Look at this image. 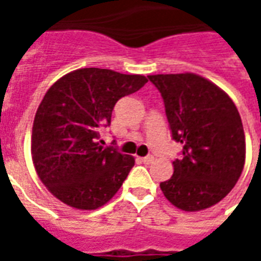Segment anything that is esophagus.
<instances>
[{"instance_id":"1","label":"esophagus","mask_w":261,"mask_h":261,"mask_svg":"<svg viewBox=\"0 0 261 261\" xmlns=\"http://www.w3.org/2000/svg\"><path fill=\"white\" fill-rule=\"evenodd\" d=\"M141 161L144 162V164H152L153 162V156L152 155H148V156H144V158H141Z\"/></svg>"}]
</instances>
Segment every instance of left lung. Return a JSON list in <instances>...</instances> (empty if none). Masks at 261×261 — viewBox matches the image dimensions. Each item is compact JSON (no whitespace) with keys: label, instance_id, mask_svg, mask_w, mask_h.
Wrapping results in <instances>:
<instances>
[{"label":"left lung","instance_id":"obj_1","mask_svg":"<svg viewBox=\"0 0 261 261\" xmlns=\"http://www.w3.org/2000/svg\"><path fill=\"white\" fill-rule=\"evenodd\" d=\"M165 103L172 138L183 144L164 196L183 211H201L233 189L245 166L241 116L226 93L200 75H148Z\"/></svg>","mask_w":261,"mask_h":261}]
</instances>
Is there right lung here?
<instances>
[{
  "instance_id": "obj_1",
  "label": "right lung",
  "mask_w": 261,
  "mask_h": 261,
  "mask_svg": "<svg viewBox=\"0 0 261 261\" xmlns=\"http://www.w3.org/2000/svg\"><path fill=\"white\" fill-rule=\"evenodd\" d=\"M148 82L144 75L81 68L50 86L32 128V159L43 185L78 210L102 207L134 166L131 155L103 148L99 131L110 125L114 105Z\"/></svg>"
}]
</instances>
